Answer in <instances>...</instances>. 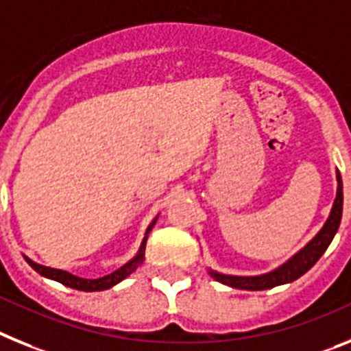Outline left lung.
Here are the masks:
<instances>
[{
    "label": "left lung",
    "mask_w": 351,
    "mask_h": 351,
    "mask_svg": "<svg viewBox=\"0 0 351 351\" xmlns=\"http://www.w3.org/2000/svg\"><path fill=\"white\" fill-rule=\"evenodd\" d=\"M341 215H343V180H341V173L337 171V194L336 199H334V205H332L330 215H328L327 222L323 224L322 230L318 231V234L307 243L306 247L291 256L281 267H277L272 272L261 274V276H226V274L208 270L210 276L215 281L222 282V285L237 289H247V291H260V289H270L274 286L293 282L295 279L304 276L322 258L323 252L327 251L334 234L337 233V228L341 224Z\"/></svg>",
    "instance_id": "8db88e82"
}]
</instances>
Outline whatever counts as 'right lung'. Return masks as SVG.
<instances>
[{
	"mask_svg": "<svg viewBox=\"0 0 351 351\" xmlns=\"http://www.w3.org/2000/svg\"><path fill=\"white\" fill-rule=\"evenodd\" d=\"M155 222H157V217L154 219V222H152L150 226H148V230H146V237L143 239V243H141V247H139L138 254L134 256L129 263H125L123 267H120L112 274L99 277V279H83V277L72 276V274L65 272V270H58V268L44 267V265H38V263H35V261L29 260L28 256H24V260L28 261L29 267H32L35 272H38L40 276L47 277V279H53V281L62 282V285L69 286V288L81 289V291H102V289H109V288H112L114 285H118L120 281H123L125 277H129L130 274H132L134 270H136V268L143 263V260H145L146 239H148V233H150V230L154 228Z\"/></svg>",
	"mask_w": 351,
	"mask_h": 351,
	"instance_id": "1",
	"label": "right lung"
}]
</instances>
